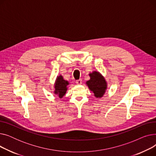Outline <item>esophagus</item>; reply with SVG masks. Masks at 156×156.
I'll return each mask as SVG.
<instances>
[{
	"label": "esophagus",
	"instance_id": "obj_1",
	"mask_svg": "<svg viewBox=\"0 0 156 156\" xmlns=\"http://www.w3.org/2000/svg\"><path fill=\"white\" fill-rule=\"evenodd\" d=\"M81 83H82V80L80 79V80H76V83L77 85H81Z\"/></svg>",
	"mask_w": 156,
	"mask_h": 156
}]
</instances>
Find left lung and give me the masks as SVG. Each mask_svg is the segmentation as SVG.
Segmentation results:
<instances>
[{
    "mask_svg": "<svg viewBox=\"0 0 156 156\" xmlns=\"http://www.w3.org/2000/svg\"><path fill=\"white\" fill-rule=\"evenodd\" d=\"M90 80L87 81L89 89L92 91L97 98H101L105 93L107 85L104 77L99 72L94 71L89 74Z\"/></svg>",
    "mask_w": 156,
    "mask_h": 156,
    "instance_id": "left-lung-1",
    "label": "left lung"
}]
</instances>
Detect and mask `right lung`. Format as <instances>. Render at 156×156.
I'll use <instances>...</instances> for the list:
<instances>
[{
    "label": "right lung",
    "mask_w": 156,
    "mask_h": 156,
    "mask_svg": "<svg viewBox=\"0 0 156 156\" xmlns=\"http://www.w3.org/2000/svg\"><path fill=\"white\" fill-rule=\"evenodd\" d=\"M69 84L67 81L63 79L62 76L57 77L55 83V94L59 95V98H62L66 92L67 85Z\"/></svg>",
    "instance_id": "obj_1"
}]
</instances>
